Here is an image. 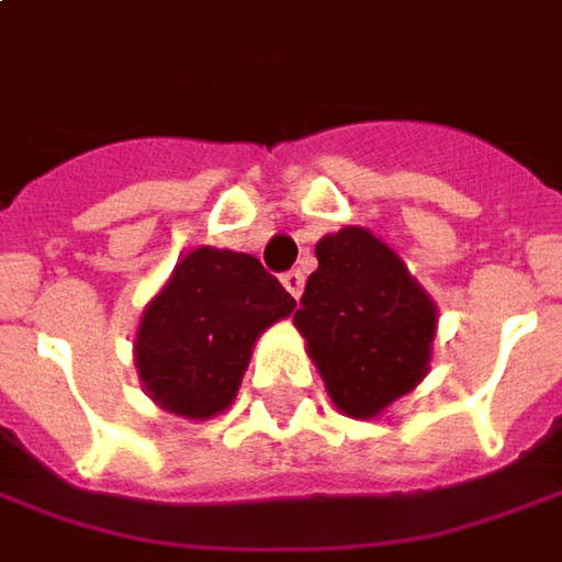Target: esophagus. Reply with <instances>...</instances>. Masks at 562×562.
<instances>
[{
  "instance_id": "obj_1",
  "label": "esophagus",
  "mask_w": 562,
  "mask_h": 562,
  "mask_svg": "<svg viewBox=\"0 0 562 562\" xmlns=\"http://www.w3.org/2000/svg\"><path fill=\"white\" fill-rule=\"evenodd\" d=\"M282 285H285V292L292 294L294 301H297L301 292H304V273H301V270H289V273H282Z\"/></svg>"
}]
</instances>
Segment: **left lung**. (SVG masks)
<instances>
[{"instance_id":"1","label":"left lung","mask_w":562,"mask_h":562,"mask_svg":"<svg viewBox=\"0 0 562 562\" xmlns=\"http://www.w3.org/2000/svg\"><path fill=\"white\" fill-rule=\"evenodd\" d=\"M316 258L294 325L337 411L371 419L429 374L438 307L364 227L325 234Z\"/></svg>"}]
</instances>
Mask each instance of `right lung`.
Wrapping results in <instances>:
<instances>
[{
  "label": "right lung",
  "instance_id": "obj_1",
  "mask_svg": "<svg viewBox=\"0 0 562 562\" xmlns=\"http://www.w3.org/2000/svg\"><path fill=\"white\" fill-rule=\"evenodd\" d=\"M294 310V297L246 252L200 246L143 310L133 340L148 398L186 419L231 407L258 337Z\"/></svg>",
  "mask_w": 562,
  "mask_h": 562
}]
</instances>
